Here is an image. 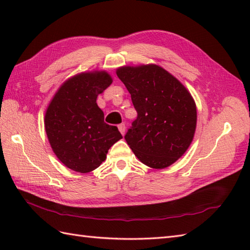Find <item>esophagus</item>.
Segmentation results:
<instances>
[{
  "label": "esophagus",
  "mask_w": 250,
  "mask_h": 250,
  "mask_svg": "<svg viewBox=\"0 0 250 250\" xmlns=\"http://www.w3.org/2000/svg\"><path fill=\"white\" fill-rule=\"evenodd\" d=\"M118 129H119V131H120V133H121L122 135H125V124L119 125H118Z\"/></svg>",
  "instance_id": "1"
}]
</instances>
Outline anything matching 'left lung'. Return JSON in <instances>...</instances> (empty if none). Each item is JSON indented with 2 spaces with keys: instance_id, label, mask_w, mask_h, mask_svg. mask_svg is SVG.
I'll use <instances>...</instances> for the list:
<instances>
[{
  "instance_id": "1",
  "label": "left lung",
  "mask_w": 250,
  "mask_h": 250,
  "mask_svg": "<svg viewBox=\"0 0 250 250\" xmlns=\"http://www.w3.org/2000/svg\"><path fill=\"white\" fill-rule=\"evenodd\" d=\"M117 76L131 94L137 118L125 139L137 159L166 168L187 151L196 128V105L189 90L157 64L124 65Z\"/></svg>"
}]
</instances>
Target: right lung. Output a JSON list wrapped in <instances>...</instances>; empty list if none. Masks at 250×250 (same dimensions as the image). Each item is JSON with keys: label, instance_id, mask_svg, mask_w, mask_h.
I'll return each mask as SVG.
<instances>
[{"label": "right lung", "instance_id": "obj_1", "mask_svg": "<svg viewBox=\"0 0 250 250\" xmlns=\"http://www.w3.org/2000/svg\"><path fill=\"white\" fill-rule=\"evenodd\" d=\"M113 78L104 70L78 73L63 83L47 106L44 125L56 157L72 171L89 173L105 161L122 139L118 128L104 122L97 99Z\"/></svg>", "mask_w": 250, "mask_h": 250}]
</instances>
